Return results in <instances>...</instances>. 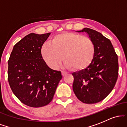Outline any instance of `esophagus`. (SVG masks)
Returning a JSON list of instances; mask_svg holds the SVG:
<instances>
[{
	"instance_id": "esophagus-1",
	"label": "esophagus",
	"mask_w": 127,
	"mask_h": 127,
	"mask_svg": "<svg viewBox=\"0 0 127 127\" xmlns=\"http://www.w3.org/2000/svg\"><path fill=\"white\" fill-rule=\"evenodd\" d=\"M62 75L63 76H65V75H67V72H64V71H62Z\"/></svg>"
}]
</instances>
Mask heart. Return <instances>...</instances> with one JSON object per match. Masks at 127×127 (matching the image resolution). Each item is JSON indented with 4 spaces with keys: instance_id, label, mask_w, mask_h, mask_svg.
<instances>
[{
    "instance_id": "1",
    "label": "heart",
    "mask_w": 127,
    "mask_h": 127,
    "mask_svg": "<svg viewBox=\"0 0 127 127\" xmlns=\"http://www.w3.org/2000/svg\"><path fill=\"white\" fill-rule=\"evenodd\" d=\"M42 55L49 66L57 68L64 60L67 68L82 70L88 66L95 54L91 39L73 32H63L54 36L42 48Z\"/></svg>"
}]
</instances>
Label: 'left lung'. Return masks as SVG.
I'll return each instance as SVG.
<instances>
[{
    "label": "left lung",
    "instance_id": "8db88e82",
    "mask_svg": "<svg viewBox=\"0 0 127 127\" xmlns=\"http://www.w3.org/2000/svg\"><path fill=\"white\" fill-rule=\"evenodd\" d=\"M84 32L94 43L95 54L87 68L72 73L73 90L80 101L93 104L105 98L114 88L118 76V59L109 39L91 29L77 31Z\"/></svg>",
    "mask_w": 127,
    "mask_h": 127
}]
</instances>
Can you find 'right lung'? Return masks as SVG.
I'll list each match as a JSON object with an SVG mask.
<instances>
[{"label":"right lung","mask_w":127,"mask_h":127,"mask_svg":"<svg viewBox=\"0 0 127 127\" xmlns=\"http://www.w3.org/2000/svg\"><path fill=\"white\" fill-rule=\"evenodd\" d=\"M50 33H30L14 45L8 60L10 87L23 104L33 107L48 104L62 78L61 72L48 66L42 46Z\"/></svg>","instance_id":"1"}]
</instances>
